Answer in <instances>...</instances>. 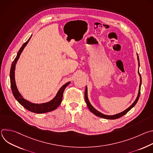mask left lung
<instances>
[{"label": "left lung", "instance_id": "1", "mask_svg": "<svg viewBox=\"0 0 153 153\" xmlns=\"http://www.w3.org/2000/svg\"><path fill=\"white\" fill-rule=\"evenodd\" d=\"M137 59L139 60V66H140V64H139V56H138V54H137ZM139 76H140V85H139V93H138V95H137V97L136 99V100L133 102V103L131 105L129 108H128L126 110H125V111H123V112L122 113H120L119 114H115V115H113V116H108V115H105V114H103L101 113H100L99 111H98L97 110H96V109L91 105V103H90L89 102V100L88 99V95H87V87L86 86V88H85V102H86V103L87 105V106H88V108H89V110H90V111L91 113H93L94 114H95L96 116H98V117H102V118H103V119H118V118H120L122 116H123V115H125V114H126L133 107H134L135 106V105L137 103L139 99V97H140V86H141V84H142V77H141V75L139 73Z\"/></svg>", "mask_w": 153, "mask_h": 153}]
</instances>
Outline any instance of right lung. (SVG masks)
<instances>
[{
	"label": "right lung",
	"instance_id": "obj_1",
	"mask_svg": "<svg viewBox=\"0 0 153 153\" xmlns=\"http://www.w3.org/2000/svg\"><path fill=\"white\" fill-rule=\"evenodd\" d=\"M30 38H31V37H30ZM30 38L25 43H24L22 46V47L20 48V49L19 51V52L17 53L16 57L15 58V59L14 60V61L12 63L11 70H10L11 88V90H12L13 94L15 99L18 101V102L22 106H23L25 108L27 109V110H28V111H30L31 112L34 113H38V114L45 113L52 111L56 110V109L60 105V104L61 103L62 100L63 91H64L65 88H66V87L70 83V82H68L67 83L63 85L60 88L59 91L57 92L55 97L53 100H51V101H50L48 102L44 103H40V104L33 103H31L30 102H29L23 98V97L21 96V94L19 93V92L17 88V86H16V82H15V78H14V75H15L14 71H15V67H16V62L20 56V54L24 50L25 46L27 45V43H28Z\"/></svg>",
	"mask_w": 153,
	"mask_h": 153
}]
</instances>
